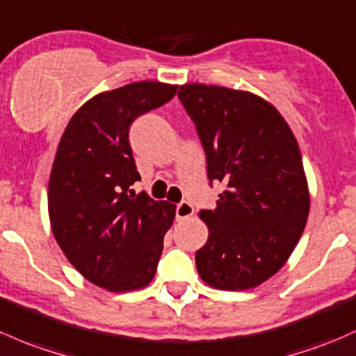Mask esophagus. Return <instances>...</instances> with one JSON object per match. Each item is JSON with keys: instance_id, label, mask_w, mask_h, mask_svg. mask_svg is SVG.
Segmentation results:
<instances>
[{"instance_id": "34e87169", "label": "esophagus", "mask_w": 356, "mask_h": 356, "mask_svg": "<svg viewBox=\"0 0 356 356\" xmlns=\"http://www.w3.org/2000/svg\"><path fill=\"white\" fill-rule=\"evenodd\" d=\"M193 213H194V207L189 203V201H181V203L177 204V208H175V216H177L179 220L189 218V216H193Z\"/></svg>"}]
</instances>
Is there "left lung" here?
I'll return each mask as SVG.
<instances>
[{"instance_id":"1","label":"left lung","mask_w":356,"mask_h":356,"mask_svg":"<svg viewBox=\"0 0 356 356\" xmlns=\"http://www.w3.org/2000/svg\"><path fill=\"white\" fill-rule=\"evenodd\" d=\"M177 97L203 145L209 186L225 188L215 209L200 211L209 235L196 250L197 273L222 290L261 285L286 263L309 216L297 140L254 93L191 83Z\"/></svg>"}]
</instances>
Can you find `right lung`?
<instances>
[{
	"label": "right lung",
	"mask_w": 356,
	"mask_h": 356,
	"mask_svg": "<svg viewBox=\"0 0 356 356\" xmlns=\"http://www.w3.org/2000/svg\"><path fill=\"white\" fill-rule=\"evenodd\" d=\"M175 92V85L160 81L104 92L81 106L63 133L47 194L52 234L93 285L129 291L155 276L175 207L129 189L141 179L129 128Z\"/></svg>",
	"instance_id": "right-lung-1"
}]
</instances>
